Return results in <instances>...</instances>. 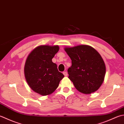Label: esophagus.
I'll return each instance as SVG.
<instances>
[{"label": "esophagus", "mask_w": 124, "mask_h": 124, "mask_svg": "<svg viewBox=\"0 0 124 124\" xmlns=\"http://www.w3.org/2000/svg\"><path fill=\"white\" fill-rule=\"evenodd\" d=\"M63 75H64V76H68V73L66 71H64L63 72Z\"/></svg>", "instance_id": "obj_1"}]
</instances>
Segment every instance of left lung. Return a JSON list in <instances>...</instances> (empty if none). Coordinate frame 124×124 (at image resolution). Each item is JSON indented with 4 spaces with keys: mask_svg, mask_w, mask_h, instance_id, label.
Instances as JSON below:
<instances>
[{
    "mask_svg": "<svg viewBox=\"0 0 124 124\" xmlns=\"http://www.w3.org/2000/svg\"><path fill=\"white\" fill-rule=\"evenodd\" d=\"M64 50L71 60L68 78L76 89L84 94L97 90L106 72L105 63L97 51L88 45L65 47Z\"/></svg>",
    "mask_w": 124,
    "mask_h": 124,
    "instance_id": "obj_1",
    "label": "left lung"
}]
</instances>
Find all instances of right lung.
<instances>
[{
  "mask_svg": "<svg viewBox=\"0 0 124 124\" xmlns=\"http://www.w3.org/2000/svg\"><path fill=\"white\" fill-rule=\"evenodd\" d=\"M59 50V46H39L27 58L24 74L28 85L42 96L52 93L59 86L64 75L59 71L52 59Z\"/></svg>",
  "mask_w": 124,
  "mask_h": 124,
  "instance_id": "1",
  "label": "right lung"
}]
</instances>
